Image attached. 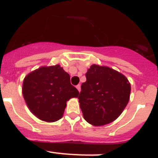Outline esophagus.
<instances>
[{"instance_id":"34e87169","label":"esophagus","mask_w":158,"mask_h":158,"mask_svg":"<svg viewBox=\"0 0 158 158\" xmlns=\"http://www.w3.org/2000/svg\"><path fill=\"white\" fill-rule=\"evenodd\" d=\"M77 89H78V91H79V92H80L81 91V85H77Z\"/></svg>"}]
</instances>
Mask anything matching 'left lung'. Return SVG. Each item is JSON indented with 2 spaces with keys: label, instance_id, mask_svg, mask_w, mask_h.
<instances>
[{
  "label": "left lung",
  "instance_id": "1",
  "mask_svg": "<svg viewBox=\"0 0 158 158\" xmlns=\"http://www.w3.org/2000/svg\"><path fill=\"white\" fill-rule=\"evenodd\" d=\"M78 99L83 116L94 126L115 120L128 103L131 85L120 73L106 66L91 65Z\"/></svg>",
  "mask_w": 158,
  "mask_h": 158
}]
</instances>
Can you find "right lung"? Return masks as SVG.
<instances>
[{
    "mask_svg": "<svg viewBox=\"0 0 158 158\" xmlns=\"http://www.w3.org/2000/svg\"><path fill=\"white\" fill-rule=\"evenodd\" d=\"M23 94L35 116L50 123L62 118L67 101L79 92L70 83L69 74L56 64L30 73L23 81Z\"/></svg>",
    "mask_w": 158,
    "mask_h": 158,
    "instance_id": "right-lung-1",
    "label": "right lung"
}]
</instances>
